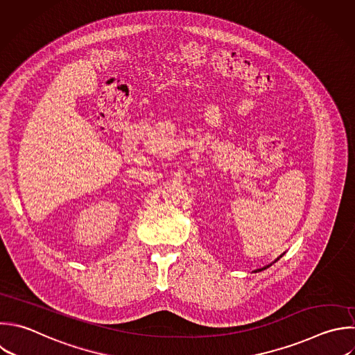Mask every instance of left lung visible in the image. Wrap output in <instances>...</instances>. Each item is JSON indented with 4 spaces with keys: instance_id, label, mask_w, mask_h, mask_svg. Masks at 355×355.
<instances>
[{
    "instance_id": "1",
    "label": "left lung",
    "mask_w": 355,
    "mask_h": 355,
    "mask_svg": "<svg viewBox=\"0 0 355 355\" xmlns=\"http://www.w3.org/2000/svg\"><path fill=\"white\" fill-rule=\"evenodd\" d=\"M279 259V258H277ZM265 268H268V266H265ZM265 268H262V269H265ZM262 269H258V270H262Z\"/></svg>"
}]
</instances>
